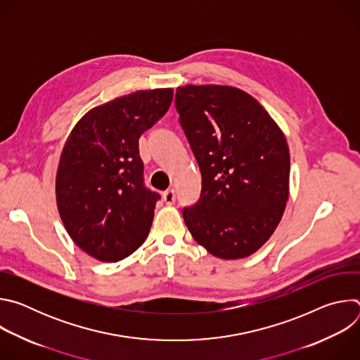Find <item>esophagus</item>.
<instances>
[{
    "label": "esophagus",
    "mask_w": 360,
    "mask_h": 360,
    "mask_svg": "<svg viewBox=\"0 0 360 360\" xmlns=\"http://www.w3.org/2000/svg\"><path fill=\"white\" fill-rule=\"evenodd\" d=\"M162 198H164V202H165L167 205H174V203H175V199H176L175 191H174V189L165 191L164 195H162Z\"/></svg>",
    "instance_id": "esophagus-1"
}]
</instances>
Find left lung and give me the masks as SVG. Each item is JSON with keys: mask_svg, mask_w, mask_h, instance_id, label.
I'll return each mask as SVG.
<instances>
[{"mask_svg": "<svg viewBox=\"0 0 360 360\" xmlns=\"http://www.w3.org/2000/svg\"><path fill=\"white\" fill-rule=\"evenodd\" d=\"M175 105L202 175L200 198L184 208V221L217 258H246L272 236L285 212L286 138L259 102L235 86H179Z\"/></svg>", "mask_w": 360, "mask_h": 360, "instance_id": "8db88e82", "label": "left lung"}]
</instances>
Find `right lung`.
I'll list each match as a JSON object with an SVG mask.
<instances>
[{
    "label": "right lung",
    "instance_id": "obj_1",
    "mask_svg": "<svg viewBox=\"0 0 360 360\" xmlns=\"http://www.w3.org/2000/svg\"><path fill=\"white\" fill-rule=\"evenodd\" d=\"M172 88L136 91L88 111L60 158L56 195L63 224L84 252L118 262L146 239L160 195L145 188L139 136L168 111Z\"/></svg>",
    "mask_w": 360,
    "mask_h": 360
}]
</instances>
